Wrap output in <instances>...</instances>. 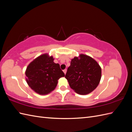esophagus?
Returning a JSON list of instances; mask_svg holds the SVG:
<instances>
[{
  "instance_id": "obj_1",
  "label": "esophagus",
  "mask_w": 132,
  "mask_h": 132,
  "mask_svg": "<svg viewBox=\"0 0 132 132\" xmlns=\"http://www.w3.org/2000/svg\"><path fill=\"white\" fill-rule=\"evenodd\" d=\"M63 72H64V74H66V73H67V69L63 70Z\"/></svg>"
}]
</instances>
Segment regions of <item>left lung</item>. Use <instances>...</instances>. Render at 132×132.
Returning a JSON list of instances; mask_svg holds the SVG:
<instances>
[{
  "label": "left lung",
  "mask_w": 132,
  "mask_h": 132,
  "mask_svg": "<svg viewBox=\"0 0 132 132\" xmlns=\"http://www.w3.org/2000/svg\"><path fill=\"white\" fill-rule=\"evenodd\" d=\"M65 78L77 94L87 95L96 88L101 78V68L97 62L83 54L71 59Z\"/></svg>",
  "instance_id": "1"
}]
</instances>
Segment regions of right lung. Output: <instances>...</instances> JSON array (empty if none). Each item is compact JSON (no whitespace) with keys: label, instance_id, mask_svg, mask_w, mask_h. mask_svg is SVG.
Listing matches in <instances>:
<instances>
[{"label":"right lung","instance_id":"right-lung-1","mask_svg":"<svg viewBox=\"0 0 132 132\" xmlns=\"http://www.w3.org/2000/svg\"><path fill=\"white\" fill-rule=\"evenodd\" d=\"M52 56L46 53L35 59L27 66L26 80L27 84L39 95H47L54 90L58 80L65 76L58 63Z\"/></svg>","mask_w":132,"mask_h":132}]
</instances>
